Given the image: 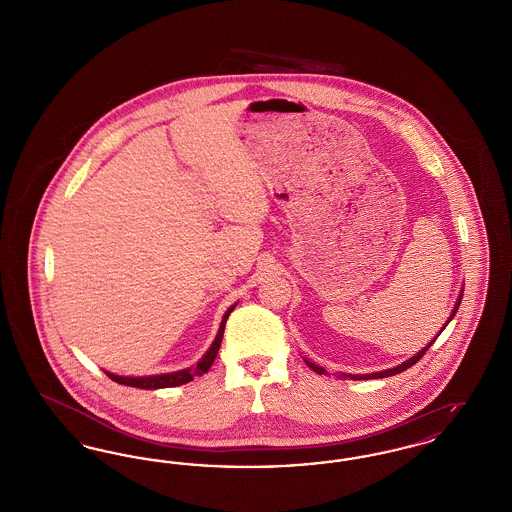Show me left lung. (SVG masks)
Here are the masks:
<instances>
[{
  "label": "left lung",
  "mask_w": 512,
  "mask_h": 512,
  "mask_svg": "<svg viewBox=\"0 0 512 512\" xmlns=\"http://www.w3.org/2000/svg\"><path fill=\"white\" fill-rule=\"evenodd\" d=\"M461 299H463V293H461V295H459V301H457V305H455V309H453V313H451V317H449V320H447V322H445V326H447V324H449V322H451V318L455 317V313H457V311H459V305H461ZM445 326H443V328H445ZM443 328H441V330H443ZM434 341H436V338H434V340L430 341V343H428V345H426V347H424V349H422V351H418V353H416V355H414V357H411V359H409V361H405V363H403V365L393 366V368H390V370H382V372H372V374H341V376H343V378H345V376H347V378H351V380H374V378H388V376H393V374H399V372H403V370H407V368H411V366H413L414 363H418V361H420V359H422V357H424V353H426V351H428V349H430V347H432V343H434ZM307 365H309V368H313V370H315V372H318V374H324V368H322V366H317V365H315V363H309V361H307Z\"/></svg>",
  "instance_id": "obj_1"
}]
</instances>
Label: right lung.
I'll list each match as a JSON object with an SVG mask.
<instances>
[{"mask_svg": "<svg viewBox=\"0 0 512 512\" xmlns=\"http://www.w3.org/2000/svg\"><path fill=\"white\" fill-rule=\"evenodd\" d=\"M236 305H232L220 322L219 334L213 341V345L209 347V351L205 353V357L197 363L195 368H186V370H178V372H171V374H159V376H142V378H130V376H117V374H111V372H105L113 382L122 384V386H130V388H142V390H157V388H174V386H182V384H188L194 380V376H201L203 372H207L217 353H219L220 341H222V334H224V326H226V320L230 317V313L234 311Z\"/></svg>", "mask_w": 512, "mask_h": 512, "instance_id": "obj_1", "label": "right lung"}]
</instances>
